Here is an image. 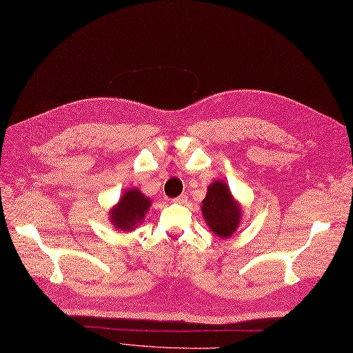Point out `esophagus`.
<instances>
[{
	"label": "esophagus",
	"mask_w": 353,
	"mask_h": 353,
	"mask_svg": "<svg viewBox=\"0 0 353 353\" xmlns=\"http://www.w3.org/2000/svg\"><path fill=\"white\" fill-rule=\"evenodd\" d=\"M173 201H174V203H177V205H184V203L188 201V194H186V193H183V194H180V196L174 197V199H173Z\"/></svg>",
	"instance_id": "esophagus-1"
}]
</instances>
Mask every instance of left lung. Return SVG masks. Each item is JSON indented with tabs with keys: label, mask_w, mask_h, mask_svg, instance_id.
<instances>
[{
	"label": "left lung",
	"mask_w": 353,
	"mask_h": 353,
	"mask_svg": "<svg viewBox=\"0 0 353 353\" xmlns=\"http://www.w3.org/2000/svg\"><path fill=\"white\" fill-rule=\"evenodd\" d=\"M201 213L210 230L221 239L230 237L239 228L242 209L232 196L229 186L221 180H214L205 200L201 201Z\"/></svg>",
	"instance_id": "obj_1"
}]
</instances>
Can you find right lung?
Segmentation results:
<instances>
[{"label": "right lung", "mask_w": 353, "mask_h": 353, "mask_svg": "<svg viewBox=\"0 0 353 353\" xmlns=\"http://www.w3.org/2000/svg\"><path fill=\"white\" fill-rule=\"evenodd\" d=\"M150 206V199L145 197L139 189H130L124 192L120 201L110 210L111 225L117 230L132 232L144 220Z\"/></svg>", "instance_id": "right-lung-1"}]
</instances>
